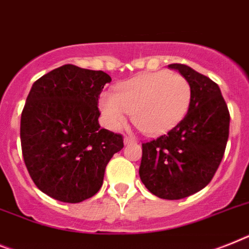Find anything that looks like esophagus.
Masks as SVG:
<instances>
[{
  "instance_id": "1",
  "label": "esophagus",
  "mask_w": 249,
  "mask_h": 249,
  "mask_svg": "<svg viewBox=\"0 0 249 249\" xmlns=\"http://www.w3.org/2000/svg\"><path fill=\"white\" fill-rule=\"evenodd\" d=\"M135 142H137V139H135V138H133V137H125L124 138L125 145H128V144H133V143H135Z\"/></svg>"
}]
</instances>
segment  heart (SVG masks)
Segmentation results:
<instances>
[{
  "label": "heart",
  "instance_id": "1",
  "mask_svg": "<svg viewBox=\"0 0 249 249\" xmlns=\"http://www.w3.org/2000/svg\"><path fill=\"white\" fill-rule=\"evenodd\" d=\"M191 87L179 73L154 72L120 83L115 93L105 92L99 106L110 129H119L133 118L147 134L160 135L177 125L189 110Z\"/></svg>",
  "mask_w": 249,
  "mask_h": 249
}]
</instances>
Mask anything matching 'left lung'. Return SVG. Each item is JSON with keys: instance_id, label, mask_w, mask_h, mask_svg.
<instances>
[{"instance_id": "8db88e82", "label": "left lung", "mask_w": 249, "mask_h": 249, "mask_svg": "<svg viewBox=\"0 0 249 249\" xmlns=\"http://www.w3.org/2000/svg\"><path fill=\"white\" fill-rule=\"evenodd\" d=\"M190 83L189 111L167 134L142 145L139 176L153 195L179 200L208 185L220 164L229 137V111L220 89L185 64H170Z\"/></svg>"}]
</instances>
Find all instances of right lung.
<instances>
[{"mask_svg": "<svg viewBox=\"0 0 249 249\" xmlns=\"http://www.w3.org/2000/svg\"><path fill=\"white\" fill-rule=\"evenodd\" d=\"M111 77L73 64L34 82L21 114L20 138L29 175L40 191L76 204L101 189L123 137L99 124V96Z\"/></svg>", "mask_w": 249, "mask_h": 249, "instance_id": "obj_1", "label": "right lung"}]
</instances>
